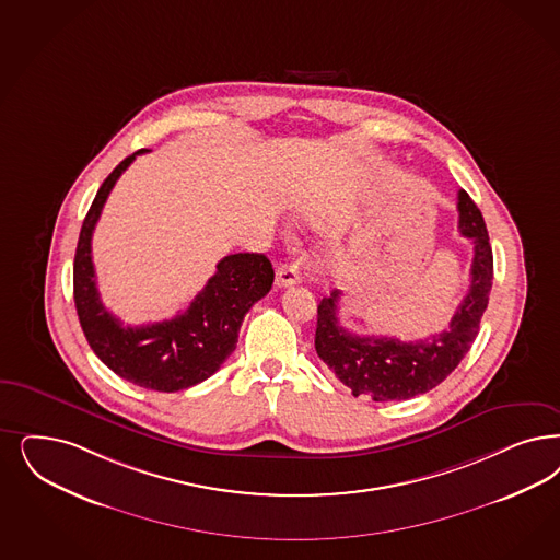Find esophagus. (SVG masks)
I'll list each match as a JSON object with an SVG mask.
<instances>
[{
  "instance_id": "obj_1",
  "label": "esophagus",
  "mask_w": 560,
  "mask_h": 560,
  "mask_svg": "<svg viewBox=\"0 0 560 560\" xmlns=\"http://www.w3.org/2000/svg\"><path fill=\"white\" fill-rule=\"evenodd\" d=\"M300 283V265L298 262H285L277 269L275 275V285L277 288H290Z\"/></svg>"
}]
</instances>
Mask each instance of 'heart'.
Wrapping results in <instances>:
<instances>
[{
  "label": "heart",
  "mask_w": 560,
  "mask_h": 560,
  "mask_svg": "<svg viewBox=\"0 0 560 560\" xmlns=\"http://www.w3.org/2000/svg\"><path fill=\"white\" fill-rule=\"evenodd\" d=\"M335 262H337V265H341V262H343V256H339Z\"/></svg>",
  "instance_id": "obj_1"
}]
</instances>
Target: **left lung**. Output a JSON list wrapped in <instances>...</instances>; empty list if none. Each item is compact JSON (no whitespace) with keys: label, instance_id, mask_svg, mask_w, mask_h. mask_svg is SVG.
<instances>
[{"label":"left lung","instance_id":"1","mask_svg":"<svg viewBox=\"0 0 560 560\" xmlns=\"http://www.w3.org/2000/svg\"><path fill=\"white\" fill-rule=\"evenodd\" d=\"M459 232L474 242L471 283L448 327L428 339L401 341L397 337H364L341 327L337 304L341 291H330L318 304L314 346L318 358L351 388L353 397L401 401L441 385L471 348L488 295L492 290V248L482 212L469 194L459 192Z\"/></svg>","mask_w":560,"mask_h":560}]
</instances>
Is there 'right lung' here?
I'll use <instances>...</instances> for the list:
<instances>
[{
    "mask_svg": "<svg viewBox=\"0 0 560 560\" xmlns=\"http://www.w3.org/2000/svg\"><path fill=\"white\" fill-rule=\"evenodd\" d=\"M140 153L147 149L126 156L107 175L84 217L74 256V302L84 337L105 366L135 385L175 393L207 381L232 355L242 320L269 293L275 270L265 254H230L188 310L172 320L124 327L101 304L91 240L107 196Z\"/></svg>",
    "mask_w": 560,
    "mask_h": 560,
    "instance_id": "add662e5",
    "label": "right lung"
}]
</instances>
